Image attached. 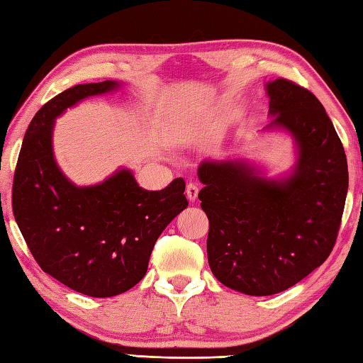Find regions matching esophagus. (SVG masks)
Here are the masks:
<instances>
[{"label": "esophagus", "instance_id": "obj_1", "mask_svg": "<svg viewBox=\"0 0 363 363\" xmlns=\"http://www.w3.org/2000/svg\"><path fill=\"white\" fill-rule=\"evenodd\" d=\"M197 194H199V188L194 183H188L186 184V197L189 202H194L197 199Z\"/></svg>", "mask_w": 363, "mask_h": 363}]
</instances>
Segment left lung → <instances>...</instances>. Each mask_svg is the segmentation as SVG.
<instances>
[{
    "instance_id": "left-lung-1",
    "label": "left lung",
    "mask_w": 363,
    "mask_h": 363,
    "mask_svg": "<svg viewBox=\"0 0 363 363\" xmlns=\"http://www.w3.org/2000/svg\"><path fill=\"white\" fill-rule=\"evenodd\" d=\"M272 121L296 143L281 179H267L243 160L203 161L197 175L208 218L213 275L246 296H273L323 265L337 240L347 194V162L319 99L291 80L265 84Z\"/></svg>"
}]
</instances>
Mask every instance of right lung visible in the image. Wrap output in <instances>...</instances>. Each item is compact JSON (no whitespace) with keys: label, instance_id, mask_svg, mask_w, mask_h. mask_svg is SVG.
Returning a JSON list of instances; mask_svg holds the SVG:
<instances>
[{"label":"right lung","instance_id":"right-lung-1","mask_svg":"<svg viewBox=\"0 0 363 363\" xmlns=\"http://www.w3.org/2000/svg\"><path fill=\"white\" fill-rule=\"evenodd\" d=\"M104 80L67 88L34 115L20 150L12 210L40 269L90 297H113L145 277L153 246L188 207L183 179L161 191L140 188L129 169L77 186L53 156L55 120L90 96L118 90Z\"/></svg>","mask_w":363,"mask_h":363}]
</instances>
